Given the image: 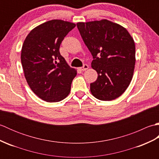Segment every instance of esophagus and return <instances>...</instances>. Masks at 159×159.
I'll list each match as a JSON object with an SVG mask.
<instances>
[{
  "label": "esophagus",
  "mask_w": 159,
  "mask_h": 159,
  "mask_svg": "<svg viewBox=\"0 0 159 159\" xmlns=\"http://www.w3.org/2000/svg\"><path fill=\"white\" fill-rule=\"evenodd\" d=\"M88 68H89V66L88 65H87V64H84L83 66L82 67H80V69H81L82 71H85Z\"/></svg>",
  "instance_id": "34e87169"
}]
</instances>
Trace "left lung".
Here are the masks:
<instances>
[{
  "instance_id": "left-lung-1",
  "label": "left lung",
  "mask_w": 159,
  "mask_h": 159,
  "mask_svg": "<svg viewBox=\"0 0 159 159\" xmlns=\"http://www.w3.org/2000/svg\"><path fill=\"white\" fill-rule=\"evenodd\" d=\"M80 34L93 56L92 68L98 79L90 84L92 95L104 101L122 94L133 78L135 45L127 30L107 20L76 24Z\"/></svg>"
}]
</instances>
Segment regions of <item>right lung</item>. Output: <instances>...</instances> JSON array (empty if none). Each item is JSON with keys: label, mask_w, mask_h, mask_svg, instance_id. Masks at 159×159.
<instances>
[{"label": "right lung", "mask_w": 159, "mask_h": 159, "mask_svg": "<svg viewBox=\"0 0 159 159\" xmlns=\"http://www.w3.org/2000/svg\"><path fill=\"white\" fill-rule=\"evenodd\" d=\"M75 26L63 20H50L33 29L24 42L21 63L25 79L33 92L46 102H59L70 92L76 71L67 65L59 48Z\"/></svg>", "instance_id": "1"}]
</instances>
